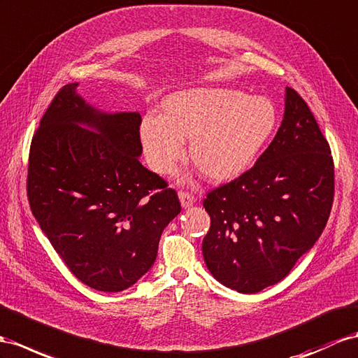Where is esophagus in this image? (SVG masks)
<instances>
[{
	"mask_svg": "<svg viewBox=\"0 0 358 358\" xmlns=\"http://www.w3.org/2000/svg\"><path fill=\"white\" fill-rule=\"evenodd\" d=\"M178 198H180L181 206L185 208H189L190 206H194V203H195V196L189 194V192H182V190L178 192Z\"/></svg>",
	"mask_w": 358,
	"mask_h": 358,
	"instance_id": "obj_1",
	"label": "esophagus"
}]
</instances>
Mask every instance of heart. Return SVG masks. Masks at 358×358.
<instances>
[{
	"instance_id": "heart-1",
	"label": "heart",
	"mask_w": 358,
	"mask_h": 358,
	"mask_svg": "<svg viewBox=\"0 0 358 358\" xmlns=\"http://www.w3.org/2000/svg\"><path fill=\"white\" fill-rule=\"evenodd\" d=\"M160 110V117L143 119L139 133L151 169L171 173L185 159V141H192V162L217 182L248 171L278 122L272 101L233 87L173 92Z\"/></svg>"
}]
</instances>
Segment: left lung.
Wrapping results in <instances>:
<instances>
[{"mask_svg":"<svg viewBox=\"0 0 358 358\" xmlns=\"http://www.w3.org/2000/svg\"><path fill=\"white\" fill-rule=\"evenodd\" d=\"M333 196L329 145L306 101L286 87L281 127L268 150L204 199L210 273L241 293L281 281L322 234Z\"/></svg>","mask_w":358,"mask_h":358,"instance_id":"obj_1","label":"left lung"}]
</instances>
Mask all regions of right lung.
Masks as SVG:
<instances>
[{
	"mask_svg": "<svg viewBox=\"0 0 358 358\" xmlns=\"http://www.w3.org/2000/svg\"><path fill=\"white\" fill-rule=\"evenodd\" d=\"M77 87H62L41 119L27 195L69 271L92 289L121 292L151 269L181 206L139 160L141 113L101 112Z\"/></svg>",
	"mask_w": 358,
	"mask_h": 358,
	"instance_id": "add662e5",
	"label": "right lung"
}]
</instances>
